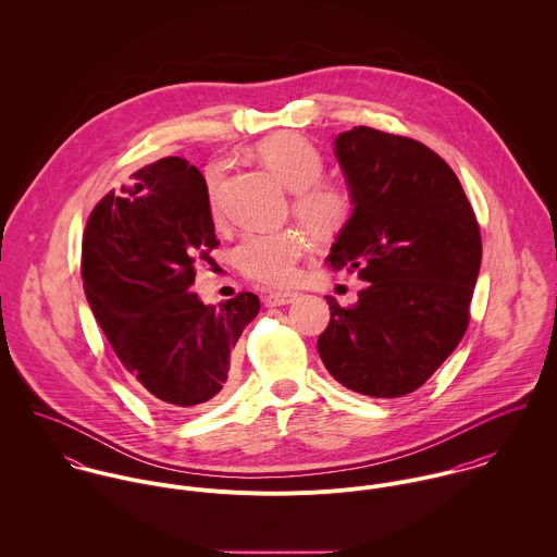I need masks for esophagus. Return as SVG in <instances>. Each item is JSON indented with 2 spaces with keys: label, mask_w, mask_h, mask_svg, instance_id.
I'll return each instance as SVG.
<instances>
[{
  "label": "esophagus",
  "mask_w": 557,
  "mask_h": 557,
  "mask_svg": "<svg viewBox=\"0 0 557 557\" xmlns=\"http://www.w3.org/2000/svg\"><path fill=\"white\" fill-rule=\"evenodd\" d=\"M294 300H296V294L292 292H270L263 296L265 307H285V305H292Z\"/></svg>",
  "instance_id": "1"
}]
</instances>
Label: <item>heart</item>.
<instances>
[{"instance_id": "heart-1", "label": "heart", "mask_w": 557, "mask_h": 557, "mask_svg": "<svg viewBox=\"0 0 557 557\" xmlns=\"http://www.w3.org/2000/svg\"><path fill=\"white\" fill-rule=\"evenodd\" d=\"M255 157L294 190L292 210L313 234L332 236L349 221L354 212L351 190L345 184L321 180L325 159L313 141L298 133L270 135L255 146ZM221 180L223 164L212 162L206 169V186L214 214L219 212ZM305 250L307 239L298 230L246 234L236 246V263L246 278L268 287H283L296 278Z\"/></svg>"}]
</instances>
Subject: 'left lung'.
Returning a JSON list of instances; mask_svg holds the SVG:
<instances>
[{"label": "left lung", "instance_id": "left-lung-1", "mask_svg": "<svg viewBox=\"0 0 557 557\" xmlns=\"http://www.w3.org/2000/svg\"><path fill=\"white\" fill-rule=\"evenodd\" d=\"M334 146L356 208L327 261L367 287L349 307L325 296L319 356L354 393L403 397L468 330L482 259L476 214L450 164L416 139L356 126Z\"/></svg>", "mask_w": 557, "mask_h": 557}]
</instances>
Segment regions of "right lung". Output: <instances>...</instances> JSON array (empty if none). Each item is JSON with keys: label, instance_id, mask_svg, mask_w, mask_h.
<instances>
[{"label": "right lung", "instance_id": "right-lung-1", "mask_svg": "<svg viewBox=\"0 0 557 557\" xmlns=\"http://www.w3.org/2000/svg\"><path fill=\"white\" fill-rule=\"evenodd\" d=\"M216 246L206 177L177 157L107 193L83 232L81 276L94 318L131 377L175 411L232 386V349L259 313L250 292L212 307L188 289Z\"/></svg>", "mask_w": 557, "mask_h": 557}]
</instances>
